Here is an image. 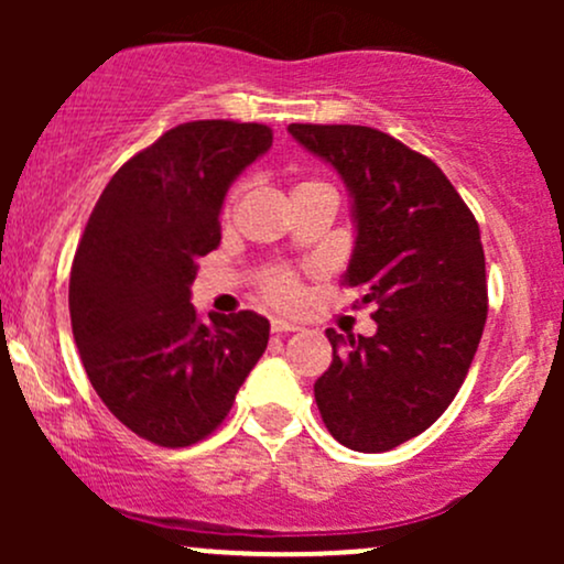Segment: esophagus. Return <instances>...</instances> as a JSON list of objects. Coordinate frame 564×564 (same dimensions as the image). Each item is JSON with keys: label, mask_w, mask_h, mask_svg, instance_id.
<instances>
[{"label": "esophagus", "mask_w": 564, "mask_h": 564, "mask_svg": "<svg viewBox=\"0 0 564 564\" xmlns=\"http://www.w3.org/2000/svg\"><path fill=\"white\" fill-rule=\"evenodd\" d=\"M270 332L273 334H289V332H300V326L291 321H283V318H273L270 321Z\"/></svg>", "instance_id": "1"}]
</instances>
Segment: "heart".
Instances as JSON below:
<instances>
[{"mask_svg":"<svg viewBox=\"0 0 564 564\" xmlns=\"http://www.w3.org/2000/svg\"><path fill=\"white\" fill-rule=\"evenodd\" d=\"M262 289L275 304H286V307L289 304L300 302V296H302V289H300V283H296V278L291 273H283V270H275V273L264 275Z\"/></svg>","mask_w":564,"mask_h":564,"instance_id":"obj_1","label":"heart"}]
</instances>
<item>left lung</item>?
I'll use <instances>...</instances> for the list:
<instances>
[{
	"instance_id": "8db88e82",
	"label": "left lung",
	"mask_w": 564,
	"mask_h": 564,
	"mask_svg": "<svg viewBox=\"0 0 564 564\" xmlns=\"http://www.w3.org/2000/svg\"><path fill=\"white\" fill-rule=\"evenodd\" d=\"M334 166L355 225L347 286L377 304V334L341 336L315 403L345 448L384 453L422 435L467 379L488 318L480 228L443 170L371 127L289 124Z\"/></svg>"
}]
</instances>
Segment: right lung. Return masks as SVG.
<instances>
[{
    "label": "right lung",
    "mask_w": 564,
    "mask_h": 564,
    "mask_svg": "<svg viewBox=\"0 0 564 564\" xmlns=\"http://www.w3.org/2000/svg\"><path fill=\"white\" fill-rule=\"evenodd\" d=\"M270 145L264 124L174 127L113 174L82 232L68 307L84 371L121 424L164 448L212 435L268 347L251 310L200 321L191 283L230 185Z\"/></svg>",
    "instance_id": "add662e5"
}]
</instances>
